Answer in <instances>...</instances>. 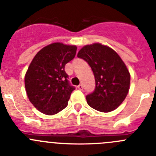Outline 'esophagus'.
<instances>
[{
  "label": "esophagus",
  "mask_w": 156,
  "mask_h": 156,
  "mask_svg": "<svg viewBox=\"0 0 156 156\" xmlns=\"http://www.w3.org/2000/svg\"><path fill=\"white\" fill-rule=\"evenodd\" d=\"M78 88L79 90H82L83 89V85H78Z\"/></svg>",
  "instance_id": "1"
}]
</instances>
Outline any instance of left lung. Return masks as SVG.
Listing matches in <instances>:
<instances>
[{"label":"left lung","mask_w":156,"mask_h":156,"mask_svg":"<svg viewBox=\"0 0 156 156\" xmlns=\"http://www.w3.org/2000/svg\"><path fill=\"white\" fill-rule=\"evenodd\" d=\"M86 61L95 79V89L86 96L90 107L101 112L117 108L130 88V73L117 52L100 43L85 45L78 53Z\"/></svg>","instance_id":"obj_1"}]
</instances>
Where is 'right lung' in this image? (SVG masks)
<instances>
[{"label":"right lung","mask_w":156,"mask_h":156,"mask_svg":"<svg viewBox=\"0 0 156 156\" xmlns=\"http://www.w3.org/2000/svg\"><path fill=\"white\" fill-rule=\"evenodd\" d=\"M77 47L60 42L41 49L30 62L24 76L27 95L43 114L53 115L67 107L75 90L68 81L65 66L75 58Z\"/></svg>","instance_id":"obj_1"}]
</instances>
